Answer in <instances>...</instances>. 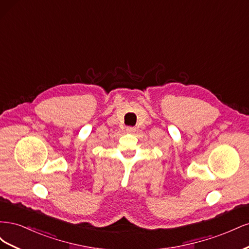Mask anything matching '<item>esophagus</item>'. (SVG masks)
<instances>
[{
	"instance_id": "34e87169",
	"label": "esophagus",
	"mask_w": 249,
	"mask_h": 249,
	"mask_svg": "<svg viewBox=\"0 0 249 249\" xmlns=\"http://www.w3.org/2000/svg\"><path fill=\"white\" fill-rule=\"evenodd\" d=\"M125 131H126V133H134L135 131H136V129H135L134 126H126L125 127Z\"/></svg>"
}]
</instances>
